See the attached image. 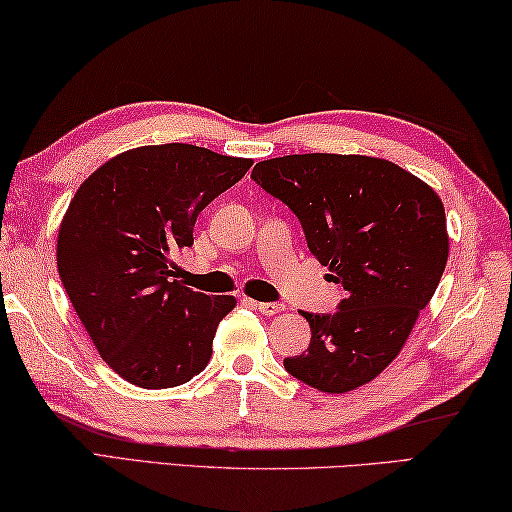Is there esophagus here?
Instances as JSON below:
<instances>
[{
	"mask_svg": "<svg viewBox=\"0 0 512 512\" xmlns=\"http://www.w3.org/2000/svg\"><path fill=\"white\" fill-rule=\"evenodd\" d=\"M251 306L263 315H279L283 313V308H286L283 304H270V301H251Z\"/></svg>",
	"mask_w": 512,
	"mask_h": 512,
	"instance_id": "obj_1",
	"label": "esophagus"
}]
</instances>
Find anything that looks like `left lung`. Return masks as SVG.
I'll list each match as a JSON object with an SVG mask.
<instances>
[{"mask_svg": "<svg viewBox=\"0 0 512 512\" xmlns=\"http://www.w3.org/2000/svg\"><path fill=\"white\" fill-rule=\"evenodd\" d=\"M251 179L297 215L311 254L345 290L333 315L301 313L311 345L283 360L288 374L331 395L370 383L406 345L445 272L440 197L404 167L356 154L270 158Z\"/></svg>", "mask_w": 512, "mask_h": 512, "instance_id": "1", "label": "left lung"}]
</instances>
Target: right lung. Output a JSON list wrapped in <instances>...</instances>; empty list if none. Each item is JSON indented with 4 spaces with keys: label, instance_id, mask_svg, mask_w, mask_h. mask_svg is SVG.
Returning a JSON list of instances; mask_svg holds the SVG:
<instances>
[{
    "label": "right lung",
    "instance_id": "right-lung-1",
    "mask_svg": "<svg viewBox=\"0 0 512 512\" xmlns=\"http://www.w3.org/2000/svg\"><path fill=\"white\" fill-rule=\"evenodd\" d=\"M251 163L183 142L136 147L72 197L58 229V274L99 356L124 381L174 388L211 360L217 324L236 299L183 286L174 256L192 245L197 215Z\"/></svg>",
    "mask_w": 512,
    "mask_h": 512
}]
</instances>
